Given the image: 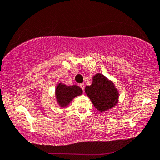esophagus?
<instances>
[{
    "label": "esophagus",
    "instance_id": "esophagus-1",
    "mask_svg": "<svg viewBox=\"0 0 160 160\" xmlns=\"http://www.w3.org/2000/svg\"><path fill=\"white\" fill-rule=\"evenodd\" d=\"M80 87H81V89L83 90H84V87H85V85H84V83H80Z\"/></svg>",
    "mask_w": 160,
    "mask_h": 160
}]
</instances>
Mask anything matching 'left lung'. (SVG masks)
Segmentation results:
<instances>
[{
	"label": "left lung",
	"mask_w": 160,
	"mask_h": 160,
	"mask_svg": "<svg viewBox=\"0 0 160 160\" xmlns=\"http://www.w3.org/2000/svg\"><path fill=\"white\" fill-rule=\"evenodd\" d=\"M85 93L100 112H105L115 107L120 96L113 82L100 73L93 76L91 85L85 87Z\"/></svg>",
	"instance_id": "1"
}]
</instances>
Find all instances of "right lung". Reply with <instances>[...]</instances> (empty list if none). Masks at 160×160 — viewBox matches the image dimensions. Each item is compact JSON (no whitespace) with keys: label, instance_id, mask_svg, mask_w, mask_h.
<instances>
[{"label":"right lung","instance_id":"right-lung-1","mask_svg":"<svg viewBox=\"0 0 160 160\" xmlns=\"http://www.w3.org/2000/svg\"><path fill=\"white\" fill-rule=\"evenodd\" d=\"M83 90L79 86H67L63 83H58L55 89V97L60 107H67L76 97L80 96Z\"/></svg>","mask_w":160,"mask_h":160}]
</instances>
